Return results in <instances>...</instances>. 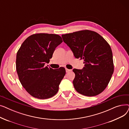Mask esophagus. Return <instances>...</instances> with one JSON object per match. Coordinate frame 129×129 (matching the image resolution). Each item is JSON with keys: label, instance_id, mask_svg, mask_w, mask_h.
Masks as SVG:
<instances>
[{"label": "esophagus", "instance_id": "esophagus-1", "mask_svg": "<svg viewBox=\"0 0 129 129\" xmlns=\"http://www.w3.org/2000/svg\"><path fill=\"white\" fill-rule=\"evenodd\" d=\"M65 70H66V73H69V72L71 71V70H69V69H65Z\"/></svg>", "mask_w": 129, "mask_h": 129}]
</instances>
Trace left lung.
Here are the masks:
<instances>
[{"label":"left lung","mask_w":129,"mask_h":129,"mask_svg":"<svg viewBox=\"0 0 129 129\" xmlns=\"http://www.w3.org/2000/svg\"><path fill=\"white\" fill-rule=\"evenodd\" d=\"M74 56L84 59L82 70L73 69V85L79 93L94 96L102 92L109 83L114 71L111 49L96 32L82 30L62 36Z\"/></svg>","instance_id":"obj_1"}]
</instances>
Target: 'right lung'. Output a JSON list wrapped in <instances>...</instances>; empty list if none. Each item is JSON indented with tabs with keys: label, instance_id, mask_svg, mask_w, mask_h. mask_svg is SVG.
<instances>
[{
	"label": "right lung",
	"instance_id": "right-lung-1",
	"mask_svg": "<svg viewBox=\"0 0 129 129\" xmlns=\"http://www.w3.org/2000/svg\"><path fill=\"white\" fill-rule=\"evenodd\" d=\"M62 42L57 35L38 33L26 39L20 46L17 53V72L20 83L32 96L44 99L58 92L65 69L53 70L45 64L49 63L56 47Z\"/></svg>",
	"mask_w": 129,
	"mask_h": 129
}]
</instances>
